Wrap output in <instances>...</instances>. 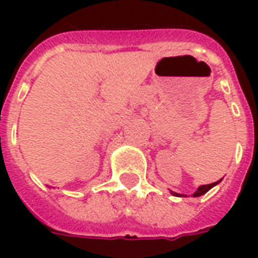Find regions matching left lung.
Returning a JSON list of instances; mask_svg holds the SVG:
<instances>
[{
    "label": "left lung",
    "instance_id": "1",
    "mask_svg": "<svg viewBox=\"0 0 258 258\" xmlns=\"http://www.w3.org/2000/svg\"><path fill=\"white\" fill-rule=\"evenodd\" d=\"M220 180H218V182H214V183H210V184H202V186H200V187L197 188V191L194 192V194H192V197L204 196L205 192H208L209 190H210V188L214 187L216 184L220 183ZM171 194H172V196H175V197H183V194H178V192H174V191H171Z\"/></svg>",
    "mask_w": 258,
    "mask_h": 258
}]
</instances>
